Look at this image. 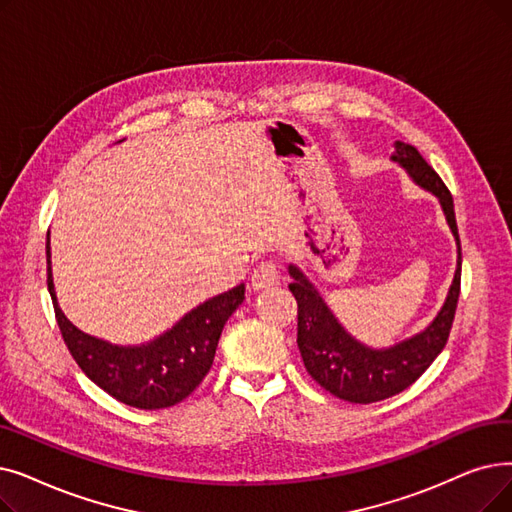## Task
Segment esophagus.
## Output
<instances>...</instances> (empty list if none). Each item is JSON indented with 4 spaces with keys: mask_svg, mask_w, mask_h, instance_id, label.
<instances>
[{
    "mask_svg": "<svg viewBox=\"0 0 512 512\" xmlns=\"http://www.w3.org/2000/svg\"><path fill=\"white\" fill-rule=\"evenodd\" d=\"M278 282H280V272L274 261H263L251 274V284L253 288H257V291H261V288H272Z\"/></svg>",
    "mask_w": 512,
    "mask_h": 512,
    "instance_id": "34e87169",
    "label": "esophagus"
}]
</instances>
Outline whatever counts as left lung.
<instances>
[{"mask_svg":"<svg viewBox=\"0 0 512 512\" xmlns=\"http://www.w3.org/2000/svg\"><path fill=\"white\" fill-rule=\"evenodd\" d=\"M391 159L402 165L420 188L433 192L439 198V205L446 213L448 226L458 244L456 274L446 303L439 309L435 320L418 335L402 343H395L387 349H372L353 339L328 309L314 284L305 278L297 265H288V274L293 276L288 288H291L299 305L297 345L303 364L320 387L351 404L381 402V399L408 389L446 347L460 297L462 253L450 190L414 146L395 142Z\"/></svg>","mask_w":512,"mask_h":512,"instance_id":"obj_1","label":"left lung"}]
</instances>
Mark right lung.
I'll use <instances>...</instances> for the list:
<instances>
[{
    "instance_id": "right-lung-1",
    "label": "right lung",
    "mask_w": 512,
    "mask_h": 512,
    "mask_svg": "<svg viewBox=\"0 0 512 512\" xmlns=\"http://www.w3.org/2000/svg\"><path fill=\"white\" fill-rule=\"evenodd\" d=\"M46 255L48 291L62 339L73 360L90 376V381L131 408H171L201 385L213 366L221 330L244 299V284H238L232 291L188 311L180 322L154 341L136 347H119L85 335L62 314L50 268V234Z\"/></svg>"
}]
</instances>
